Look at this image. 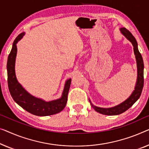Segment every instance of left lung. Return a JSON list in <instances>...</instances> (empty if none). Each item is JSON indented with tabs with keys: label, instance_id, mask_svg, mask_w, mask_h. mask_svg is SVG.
<instances>
[{
	"label": "left lung",
	"instance_id": "left-lung-1",
	"mask_svg": "<svg viewBox=\"0 0 149 149\" xmlns=\"http://www.w3.org/2000/svg\"><path fill=\"white\" fill-rule=\"evenodd\" d=\"M120 33L122 34L132 43L133 47H134L133 49H134L137 66V79L136 84H135L134 90H133V92L130 94V96L122 103L118 104V105L115 106H113V107H98V106H94L90 100L89 99L91 106H92V108L96 112L104 115H108V116H114V115L120 114L128 109H129L133 104L138 100L140 96H141L144 85V63L143 57H142V55L139 51L137 42L134 36L132 35V33L126 29V28L122 27L120 29Z\"/></svg>",
	"mask_w": 149,
	"mask_h": 149
}]
</instances>
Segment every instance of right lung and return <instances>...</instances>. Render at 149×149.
I'll return each mask as SVG.
<instances>
[{"mask_svg": "<svg viewBox=\"0 0 149 149\" xmlns=\"http://www.w3.org/2000/svg\"><path fill=\"white\" fill-rule=\"evenodd\" d=\"M25 33L19 34L13 43L12 49L8 55L7 65L8 86L9 92L15 102L31 114L39 116H50L60 112L65 108L71 84V78L66 80L61 96L51 101L37 97L29 94L18 81L15 74V61L17 53V44L23 38Z\"/></svg>", "mask_w": 149, "mask_h": 149, "instance_id": "add662e5", "label": "right lung"}]
</instances>
